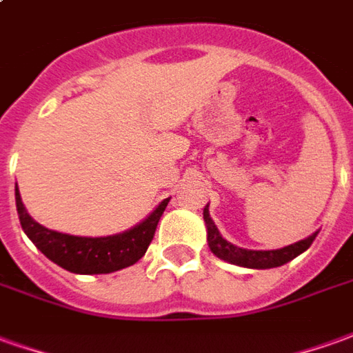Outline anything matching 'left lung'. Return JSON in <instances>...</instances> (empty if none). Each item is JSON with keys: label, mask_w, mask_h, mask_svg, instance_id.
Returning <instances> with one entry per match:
<instances>
[{"label": "left lung", "mask_w": 353, "mask_h": 353, "mask_svg": "<svg viewBox=\"0 0 353 353\" xmlns=\"http://www.w3.org/2000/svg\"><path fill=\"white\" fill-rule=\"evenodd\" d=\"M204 221H206V230H208V245L214 253L215 257L227 261L230 265L245 266V268H276L293 261L299 257L301 253H304L312 245V242L318 236V230L310 234L304 240H299L295 244L285 245L280 250H245L240 245L230 244L229 240H225L221 236L219 229L215 227L214 219L210 217V210L208 206L204 208Z\"/></svg>", "instance_id": "8db88e82"}]
</instances>
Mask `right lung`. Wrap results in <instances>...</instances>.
<instances>
[{"instance_id": "1", "label": "right lung", "mask_w": 353, "mask_h": 353, "mask_svg": "<svg viewBox=\"0 0 353 353\" xmlns=\"http://www.w3.org/2000/svg\"><path fill=\"white\" fill-rule=\"evenodd\" d=\"M17 212L26 236L39 252L73 274H109L138 263L145 255L147 248L154 236L161 215L168 206L170 199H164L136 227L111 234V236H73L43 227L35 221L22 204L19 187H14Z\"/></svg>"}]
</instances>
